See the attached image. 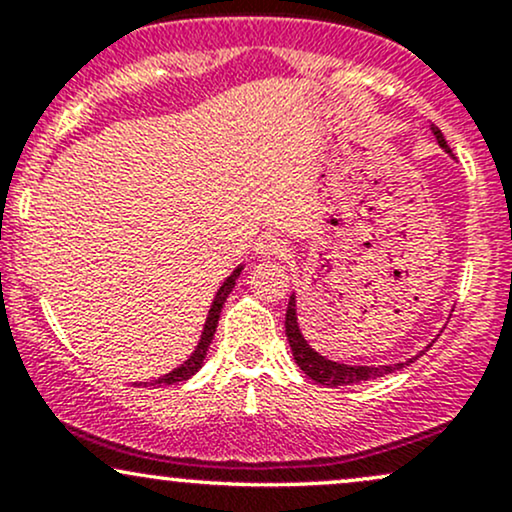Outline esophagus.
Wrapping results in <instances>:
<instances>
[{
  "label": "esophagus",
  "instance_id": "1",
  "mask_svg": "<svg viewBox=\"0 0 512 512\" xmlns=\"http://www.w3.org/2000/svg\"><path fill=\"white\" fill-rule=\"evenodd\" d=\"M289 252V245L284 243L279 236L274 233H264V236L255 243V255L257 257H284Z\"/></svg>",
  "mask_w": 512,
  "mask_h": 512
}]
</instances>
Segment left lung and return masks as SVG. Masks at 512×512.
Segmentation results:
<instances>
[{
    "mask_svg": "<svg viewBox=\"0 0 512 512\" xmlns=\"http://www.w3.org/2000/svg\"><path fill=\"white\" fill-rule=\"evenodd\" d=\"M431 132H433V137H436L440 149H443L445 154L452 156V151H450L448 142H445L443 132H440L438 127H431ZM286 339H289L293 361L298 363V368H301L310 380H315L317 385H327V387L356 385V383H366V380L383 378V375H390V373H395V370H402L404 366H409V363H414L416 358H419V356H414V358H407V361H402V363H390V366H351V363H339V361H332V358L317 354L313 346L308 344V339L303 337L301 325H298L296 293H291L289 308H286ZM421 354H424V351H421Z\"/></svg>",
    "mask_w": 512,
    "mask_h": 512,
    "instance_id": "obj_1",
    "label": "left lung"
}]
</instances>
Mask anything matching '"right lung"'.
<instances>
[{
    "label": "right lung",
    "mask_w": 512,
    "mask_h": 512,
    "mask_svg": "<svg viewBox=\"0 0 512 512\" xmlns=\"http://www.w3.org/2000/svg\"><path fill=\"white\" fill-rule=\"evenodd\" d=\"M240 272H243V264H238V267L231 272V276H226V281H223V284L219 286V291H216L214 301H211L207 322H204L202 337H199V342L195 346V351H192V356L187 358L185 363H180L178 368L170 370V373L161 375V378H158V380H151V385H175V383H182V380H190L192 375H195L197 370L204 366V358H207L209 344H211V339H214L216 325H219L221 308H223V303H226L228 293H231L233 286H236V279L240 276ZM137 385H149V383H137Z\"/></svg>",
    "instance_id": "add662e5"
}]
</instances>
